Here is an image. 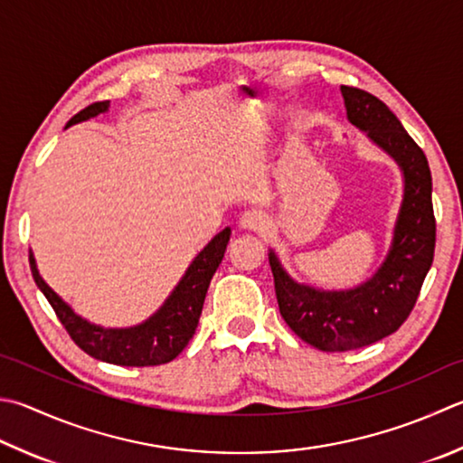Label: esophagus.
<instances>
[{"mask_svg":"<svg viewBox=\"0 0 463 463\" xmlns=\"http://www.w3.org/2000/svg\"><path fill=\"white\" fill-rule=\"evenodd\" d=\"M240 225L248 232H261L268 225V217L261 212H258V209H250V212L241 215Z\"/></svg>","mask_w":463,"mask_h":463,"instance_id":"34e87169","label":"esophagus"}]
</instances>
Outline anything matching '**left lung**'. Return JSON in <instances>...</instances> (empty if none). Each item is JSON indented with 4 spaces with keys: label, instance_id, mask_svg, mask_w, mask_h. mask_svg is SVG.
<instances>
[{
    "label": "left lung",
    "instance_id": "obj_1",
    "mask_svg": "<svg viewBox=\"0 0 463 463\" xmlns=\"http://www.w3.org/2000/svg\"><path fill=\"white\" fill-rule=\"evenodd\" d=\"M340 90L348 120L367 130L403 169L405 197L387 260L354 290L322 292L296 284L269 251L282 318L296 336L325 353L354 351L393 335L411 314L435 251L431 171L421 146L377 96L354 86H340Z\"/></svg>",
    "mask_w": 463,
    "mask_h": 463
}]
</instances>
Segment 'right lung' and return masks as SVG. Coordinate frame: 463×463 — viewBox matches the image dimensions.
<instances>
[{"label": "right lung", "instance_id": "add662e5", "mask_svg": "<svg viewBox=\"0 0 463 463\" xmlns=\"http://www.w3.org/2000/svg\"><path fill=\"white\" fill-rule=\"evenodd\" d=\"M109 100L89 104V107L68 120V127L100 115V112L109 109ZM230 228L217 233L199 251V256L189 266L185 276L181 278V282L173 290L167 302L163 304L161 310L135 328H100L82 320L42 280L32 254L30 268L33 280H36L38 288L48 298L50 307L54 308L66 333L86 354L104 363L123 364V367H155V364H165L175 359L183 348L189 345V340L194 338L199 317H202L209 282H212L215 269L222 264L225 248H228L230 241Z\"/></svg>", "mask_w": 463, "mask_h": 463}]
</instances>
